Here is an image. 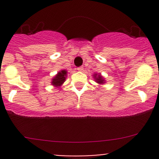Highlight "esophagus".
<instances>
[{
  "instance_id": "34e87169",
  "label": "esophagus",
  "mask_w": 159,
  "mask_h": 159,
  "mask_svg": "<svg viewBox=\"0 0 159 159\" xmlns=\"http://www.w3.org/2000/svg\"><path fill=\"white\" fill-rule=\"evenodd\" d=\"M78 71H83L84 70V68L83 67H79V68H78Z\"/></svg>"
}]
</instances>
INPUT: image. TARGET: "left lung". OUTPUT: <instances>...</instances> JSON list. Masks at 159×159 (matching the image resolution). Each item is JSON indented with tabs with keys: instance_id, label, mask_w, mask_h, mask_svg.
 Segmentation results:
<instances>
[{
	"instance_id": "1",
	"label": "left lung",
	"mask_w": 159,
	"mask_h": 159,
	"mask_svg": "<svg viewBox=\"0 0 159 159\" xmlns=\"http://www.w3.org/2000/svg\"><path fill=\"white\" fill-rule=\"evenodd\" d=\"M93 78H94V81H96V83H98V84H105L106 83V81H105V78L102 76L101 74L94 73V75H93Z\"/></svg>"
}]
</instances>
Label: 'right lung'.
Listing matches in <instances>:
<instances>
[{"instance_id": "add662e5", "label": "right lung", "mask_w": 159, "mask_h": 159, "mask_svg": "<svg viewBox=\"0 0 159 159\" xmlns=\"http://www.w3.org/2000/svg\"><path fill=\"white\" fill-rule=\"evenodd\" d=\"M67 74H68V71L65 69L61 70L60 71H58L57 73V75H54V78L51 79V84H52L54 87L60 88L62 84H64V82L65 81L67 78Z\"/></svg>"}]
</instances>
